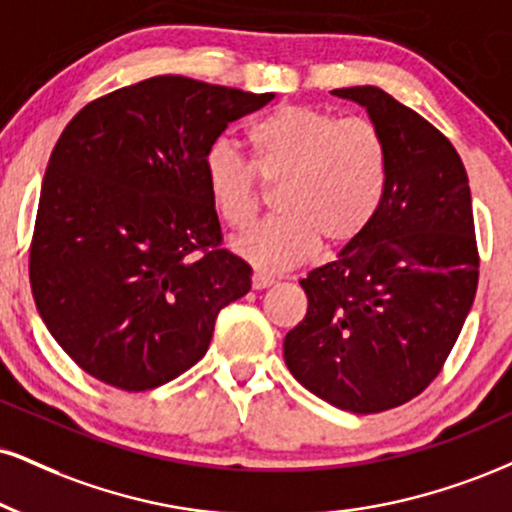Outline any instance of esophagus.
<instances>
[{"label":"esophagus","instance_id":"1","mask_svg":"<svg viewBox=\"0 0 512 512\" xmlns=\"http://www.w3.org/2000/svg\"><path fill=\"white\" fill-rule=\"evenodd\" d=\"M274 283H276L274 276H269V274H252V288H255V291H264V288L274 286Z\"/></svg>","mask_w":512,"mask_h":512}]
</instances>
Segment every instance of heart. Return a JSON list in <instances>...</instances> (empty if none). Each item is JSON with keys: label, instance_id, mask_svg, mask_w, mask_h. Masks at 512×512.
<instances>
[{"label": "heart", "instance_id": "b5f03b06", "mask_svg": "<svg viewBox=\"0 0 512 512\" xmlns=\"http://www.w3.org/2000/svg\"><path fill=\"white\" fill-rule=\"evenodd\" d=\"M248 162L226 140L205 155L209 200L229 229H245L276 188L279 217L231 240L240 260L283 272L326 250L355 243L379 212L389 178L381 133L365 119H341L310 104H281L248 131Z\"/></svg>", "mask_w": 512, "mask_h": 512}]
</instances>
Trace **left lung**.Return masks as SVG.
<instances>
[{
	"label": "left lung",
	"instance_id": "1",
	"mask_svg": "<svg viewBox=\"0 0 512 512\" xmlns=\"http://www.w3.org/2000/svg\"><path fill=\"white\" fill-rule=\"evenodd\" d=\"M334 95L377 126L389 178L360 238L300 281L307 315L283 338V357L307 391L372 415L441 372L472 310L479 255L465 166L446 135L374 85Z\"/></svg>",
	"mask_w": 512,
	"mask_h": 512
}]
</instances>
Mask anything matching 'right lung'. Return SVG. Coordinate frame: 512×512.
<instances>
[{
    "instance_id": "1",
    "label": "right lung",
    "mask_w": 512,
    "mask_h": 512,
    "mask_svg": "<svg viewBox=\"0 0 512 512\" xmlns=\"http://www.w3.org/2000/svg\"><path fill=\"white\" fill-rule=\"evenodd\" d=\"M274 92L155 76L85 104L42 178L30 288L90 377L150 391L202 360L217 315L250 291L221 248L205 155Z\"/></svg>"
}]
</instances>
